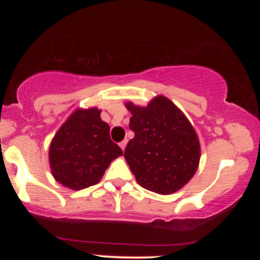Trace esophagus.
I'll return each mask as SVG.
<instances>
[{
  "mask_svg": "<svg viewBox=\"0 0 260 260\" xmlns=\"http://www.w3.org/2000/svg\"><path fill=\"white\" fill-rule=\"evenodd\" d=\"M126 145H127V139L122 140V142L120 143V147H121L122 150H124V148H126Z\"/></svg>",
  "mask_w": 260,
  "mask_h": 260,
  "instance_id": "obj_1",
  "label": "esophagus"
}]
</instances>
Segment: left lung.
Listing matches in <instances>:
<instances>
[{
  "label": "left lung",
  "mask_w": 260,
  "mask_h": 260,
  "mask_svg": "<svg viewBox=\"0 0 260 260\" xmlns=\"http://www.w3.org/2000/svg\"><path fill=\"white\" fill-rule=\"evenodd\" d=\"M132 112L124 157L143 188L171 194L187 183L198 168L201 147L192 124L177 106L157 96L147 107L127 104Z\"/></svg>",
  "instance_id": "1"
}]
</instances>
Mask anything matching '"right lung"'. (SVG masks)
I'll use <instances>...</instances> for the list:
<instances>
[{
  "instance_id": "obj_1",
  "label": "right lung",
  "mask_w": 260,
  "mask_h": 260,
  "mask_svg": "<svg viewBox=\"0 0 260 260\" xmlns=\"http://www.w3.org/2000/svg\"><path fill=\"white\" fill-rule=\"evenodd\" d=\"M123 154L110 138L100 110H78L58 129L50 145V165L56 181L83 189L101 180L110 162Z\"/></svg>"
}]
</instances>
